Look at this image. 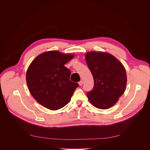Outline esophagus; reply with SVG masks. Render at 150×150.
<instances>
[{"mask_svg":"<svg viewBox=\"0 0 150 150\" xmlns=\"http://www.w3.org/2000/svg\"><path fill=\"white\" fill-rule=\"evenodd\" d=\"M78 84H79V85H80V86H82V85H83V81L82 80H81L80 81L78 82Z\"/></svg>","mask_w":150,"mask_h":150,"instance_id":"1","label":"esophagus"}]
</instances>
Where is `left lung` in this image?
<instances>
[{
  "mask_svg": "<svg viewBox=\"0 0 150 150\" xmlns=\"http://www.w3.org/2000/svg\"><path fill=\"white\" fill-rule=\"evenodd\" d=\"M86 61L94 81L93 88L87 93L89 101L99 109L111 108L125 91V67L112 54L101 52H88Z\"/></svg>",
  "mask_w": 150,
  "mask_h": 150,
  "instance_id": "1",
  "label": "left lung"
}]
</instances>
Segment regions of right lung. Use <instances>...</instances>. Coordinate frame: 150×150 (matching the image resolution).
Returning <instances> with one entry per match:
<instances>
[{
  "label": "right lung",
  "mask_w": 150,
  "mask_h": 150,
  "mask_svg": "<svg viewBox=\"0 0 150 150\" xmlns=\"http://www.w3.org/2000/svg\"><path fill=\"white\" fill-rule=\"evenodd\" d=\"M72 54L49 51L40 54L28 68L26 80L33 98L44 107L57 110L70 101L77 83L70 80V70L64 65Z\"/></svg>",
  "instance_id": "obj_1"
}]
</instances>
